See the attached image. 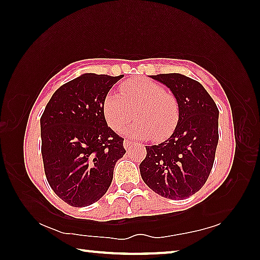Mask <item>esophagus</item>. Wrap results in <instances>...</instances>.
Returning <instances> with one entry per match:
<instances>
[{
  "label": "esophagus",
  "instance_id": "obj_1",
  "mask_svg": "<svg viewBox=\"0 0 260 260\" xmlns=\"http://www.w3.org/2000/svg\"><path fill=\"white\" fill-rule=\"evenodd\" d=\"M132 141H129V140H124V147H125V149H127V148H129L131 146H132Z\"/></svg>",
  "mask_w": 260,
  "mask_h": 260
}]
</instances>
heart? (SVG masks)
<instances>
[{
  "label": "heart",
  "mask_w": 260,
  "mask_h": 260,
  "mask_svg": "<svg viewBox=\"0 0 260 260\" xmlns=\"http://www.w3.org/2000/svg\"><path fill=\"white\" fill-rule=\"evenodd\" d=\"M119 95L109 94L103 102V114L108 125L114 132L131 138L161 141L172 134L180 117V104L177 96L166 88L149 79L126 82L119 88Z\"/></svg>",
  "instance_id": "heart-1"
}]
</instances>
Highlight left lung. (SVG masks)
<instances>
[{
	"label": "left lung",
	"mask_w": 260,
	"mask_h": 260,
	"mask_svg": "<svg viewBox=\"0 0 260 260\" xmlns=\"http://www.w3.org/2000/svg\"><path fill=\"white\" fill-rule=\"evenodd\" d=\"M177 96L180 117L173 134L149 146L140 164L147 186L158 195L184 200L204 186L217 149L219 110L199 81L180 73L150 76Z\"/></svg>",
	"instance_id": "1"
}]
</instances>
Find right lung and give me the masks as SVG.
I'll use <instances>...</instances> for the list:
<instances>
[{"instance_id":"right-lung-1","label":"right lung","mask_w":260,"mask_h":260,"mask_svg":"<svg viewBox=\"0 0 260 260\" xmlns=\"http://www.w3.org/2000/svg\"><path fill=\"white\" fill-rule=\"evenodd\" d=\"M124 76L86 73L57 89L43 111L41 152L52 190L65 203L83 208L110 187L124 139L110 128L103 102Z\"/></svg>"}]
</instances>
